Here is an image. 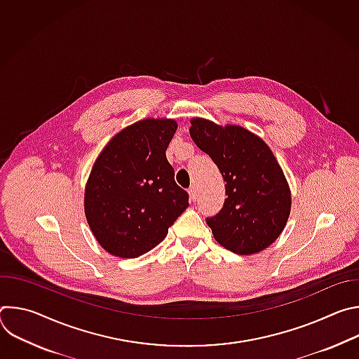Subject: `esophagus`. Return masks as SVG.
Instances as JSON below:
<instances>
[{"label": "esophagus", "mask_w": 359, "mask_h": 359, "mask_svg": "<svg viewBox=\"0 0 359 359\" xmlns=\"http://www.w3.org/2000/svg\"><path fill=\"white\" fill-rule=\"evenodd\" d=\"M189 196H190V200H191V201H196V200L198 198V193H197V189H196L194 186H191V187L189 189Z\"/></svg>", "instance_id": "esophagus-1"}]
</instances>
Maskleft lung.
I'll use <instances>...</instances> for the list:
<instances>
[{
  "mask_svg": "<svg viewBox=\"0 0 359 359\" xmlns=\"http://www.w3.org/2000/svg\"><path fill=\"white\" fill-rule=\"evenodd\" d=\"M193 142L212 158L224 182L223 209L206 222L219 244L241 254L267 248L284 230L291 191L271 149L250 130L193 118Z\"/></svg>",
  "mask_w": 359,
  "mask_h": 359,
  "instance_id": "8db88e82",
  "label": "left lung"
}]
</instances>
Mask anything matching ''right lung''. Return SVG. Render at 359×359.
<instances>
[{
	"mask_svg": "<svg viewBox=\"0 0 359 359\" xmlns=\"http://www.w3.org/2000/svg\"><path fill=\"white\" fill-rule=\"evenodd\" d=\"M173 119H143L100 151L85 187V216L109 254L135 259L155 248L187 209L189 194L175 182L166 149Z\"/></svg>",
	"mask_w": 359,
	"mask_h": 359,
	"instance_id": "add662e5",
	"label": "right lung"
}]
</instances>
